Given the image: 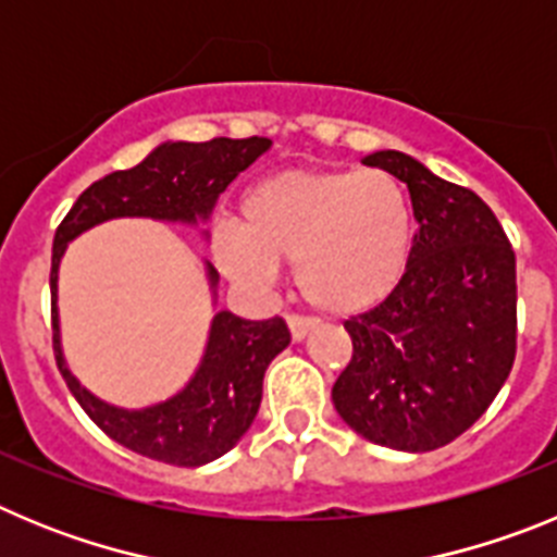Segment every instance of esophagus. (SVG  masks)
Instances as JSON below:
<instances>
[{"instance_id": "34e87169", "label": "esophagus", "mask_w": 557, "mask_h": 557, "mask_svg": "<svg viewBox=\"0 0 557 557\" xmlns=\"http://www.w3.org/2000/svg\"><path fill=\"white\" fill-rule=\"evenodd\" d=\"M287 326H289V334H293L295 343H301V339L307 337V334L314 329V321H309V318H301V314H289Z\"/></svg>"}]
</instances>
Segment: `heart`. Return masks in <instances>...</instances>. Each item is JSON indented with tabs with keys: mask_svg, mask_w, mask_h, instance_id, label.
Wrapping results in <instances>:
<instances>
[{
	"mask_svg": "<svg viewBox=\"0 0 557 557\" xmlns=\"http://www.w3.org/2000/svg\"><path fill=\"white\" fill-rule=\"evenodd\" d=\"M412 218L387 172H278L245 191L239 223L211 231V259L243 287L273 284L295 262L298 289L326 314L379 307L405 275Z\"/></svg>",
	"mask_w": 557,
	"mask_h": 557,
	"instance_id": "b5f03b06",
	"label": "heart"
}]
</instances>
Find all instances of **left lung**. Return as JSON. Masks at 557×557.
<instances>
[{
    "mask_svg": "<svg viewBox=\"0 0 557 557\" xmlns=\"http://www.w3.org/2000/svg\"><path fill=\"white\" fill-rule=\"evenodd\" d=\"M362 164L407 184L410 259L385 301L346 321L354 354L332 387L354 432L398 451H432L469 430L516 359V253L494 211L407 152Z\"/></svg>",
    "mask_w": 557,
    "mask_h": 557,
    "instance_id": "1",
    "label": "left lung"
}]
</instances>
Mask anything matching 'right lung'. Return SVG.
I'll return each mask as SVG.
<instances>
[{
	"instance_id": "1",
	"label": "right lung",
	"mask_w": 557,
	"mask_h": 557,
	"mask_svg": "<svg viewBox=\"0 0 557 557\" xmlns=\"http://www.w3.org/2000/svg\"><path fill=\"white\" fill-rule=\"evenodd\" d=\"M273 141L250 139L164 141L131 170L111 172L83 191L55 231L52 243V348L58 371L86 416L125 449L170 466H206L234 449L250 430L262 405V379L275 354L289 346L287 323L282 318L245 321L231 312L211 318L206 351L198 371L184 391L159 405L125 410L113 407L72 376L61 348L58 318V268L66 245L83 231L116 218H150L166 223L198 225L209 220L225 186L248 170ZM211 289L218 287V270L206 264Z\"/></svg>"
}]
</instances>
